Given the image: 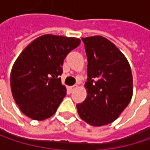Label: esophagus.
Instances as JSON below:
<instances>
[{"label": "esophagus", "mask_w": 150, "mask_h": 150, "mask_svg": "<svg viewBox=\"0 0 150 150\" xmlns=\"http://www.w3.org/2000/svg\"><path fill=\"white\" fill-rule=\"evenodd\" d=\"M76 88H77V85H74V86H70V87L69 88V89L70 92H73Z\"/></svg>", "instance_id": "34e87169"}]
</instances>
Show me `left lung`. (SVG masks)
I'll use <instances>...</instances> for the list:
<instances>
[{"label":"left lung","instance_id":"8db88e82","mask_svg":"<svg viewBox=\"0 0 150 150\" xmlns=\"http://www.w3.org/2000/svg\"><path fill=\"white\" fill-rule=\"evenodd\" d=\"M88 57L87 97L76 105L79 116L95 127L115 121L133 96L130 65L120 49L107 38H82Z\"/></svg>","mask_w":150,"mask_h":150}]
</instances>
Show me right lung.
<instances>
[{
    "instance_id": "right-lung-1",
    "label": "right lung",
    "mask_w": 150,
    "mask_h": 150,
    "mask_svg": "<svg viewBox=\"0 0 150 150\" xmlns=\"http://www.w3.org/2000/svg\"><path fill=\"white\" fill-rule=\"evenodd\" d=\"M80 43L75 37L44 35L22 50L13 65L10 86L15 103L25 115L42 121L56 112L67 91L59 77L63 61Z\"/></svg>"
}]
</instances>
